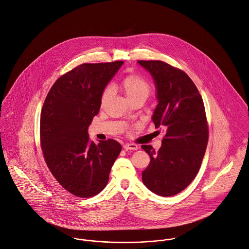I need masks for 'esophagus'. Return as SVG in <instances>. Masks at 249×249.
<instances>
[{
	"mask_svg": "<svg viewBox=\"0 0 249 249\" xmlns=\"http://www.w3.org/2000/svg\"><path fill=\"white\" fill-rule=\"evenodd\" d=\"M124 150H131V151H136L138 150V146L135 145V144H129V143H126L124 145Z\"/></svg>",
	"mask_w": 249,
	"mask_h": 249,
	"instance_id": "1",
	"label": "esophagus"
}]
</instances>
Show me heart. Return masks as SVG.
Segmentation results:
<instances>
[{"label": "heart", "instance_id": "b5f03b06", "mask_svg": "<svg viewBox=\"0 0 249 249\" xmlns=\"http://www.w3.org/2000/svg\"><path fill=\"white\" fill-rule=\"evenodd\" d=\"M121 86L124 89L127 97L133 102L137 99L146 100L152 91V85L144 78L143 76L137 73H131L124 76L122 81ZM112 94V87L107 85L100 95V105L104 106Z\"/></svg>", "mask_w": 249, "mask_h": 249}]
</instances>
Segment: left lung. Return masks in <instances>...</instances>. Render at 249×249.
Instances as JSON below:
<instances>
[{
    "label": "left lung",
    "instance_id": "1",
    "mask_svg": "<svg viewBox=\"0 0 249 249\" xmlns=\"http://www.w3.org/2000/svg\"><path fill=\"white\" fill-rule=\"evenodd\" d=\"M138 64L154 78L159 104L152 120L156 128L166 131L158 152L142 145L151 159L142 180L154 193L169 197L186 188L201 167L209 140L205 106L195 84L181 70L161 61Z\"/></svg>",
    "mask_w": 249,
    "mask_h": 249
}]
</instances>
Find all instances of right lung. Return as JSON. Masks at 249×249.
Returning <instances> with one entry per match:
<instances>
[{
	"label": "right lung",
	"mask_w": 249,
	"mask_h": 249,
	"mask_svg": "<svg viewBox=\"0 0 249 249\" xmlns=\"http://www.w3.org/2000/svg\"><path fill=\"white\" fill-rule=\"evenodd\" d=\"M123 64H82L62 75L44 100L39 132L45 162L57 181L77 197L103 190L122 151L113 139L94 144L88 127L99 111L103 89Z\"/></svg>",
	"instance_id": "right-lung-1"
}]
</instances>
